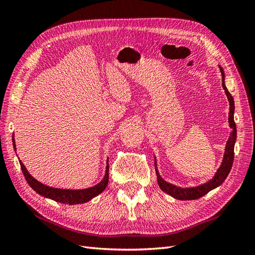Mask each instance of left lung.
Returning a JSON list of instances; mask_svg holds the SVG:
<instances>
[{
	"label": "left lung",
	"mask_w": 255,
	"mask_h": 255,
	"mask_svg": "<svg viewBox=\"0 0 255 255\" xmlns=\"http://www.w3.org/2000/svg\"><path fill=\"white\" fill-rule=\"evenodd\" d=\"M220 68V71L222 74V87L226 91V95L230 101V127L231 128H233V132L231 134L229 140L227 142V146H226V152H225V157H223L222 164L220 166V168L218 169L217 173L215 174L214 179L211 180L210 182H207L203 185H200L198 187H192V188H179L174 186V185L169 184L167 182H165L158 174L157 168H156V163H155V170L157 173V181H158V185L160 189L167 192L168 195H170L176 199L179 200H196L203 197L204 195H206L208 191H211L212 189L218 187L219 185H221L227 179L228 174L230 173L231 169H232V165H233V160H234V144H235V140H236V125L234 122V101L233 98L231 96L230 92L228 91L226 85H225V72H223L222 68Z\"/></svg>",
	"instance_id": "obj_1"
}]
</instances>
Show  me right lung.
<instances>
[{
    "mask_svg": "<svg viewBox=\"0 0 255 255\" xmlns=\"http://www.w3.org/2000/svg\"><path fill=\"white\" fill-rule=\"evenodd\" d=\"M12 142H13V149L16 150V144H14L13 137H12ZM19 161L21 165L22 172H23V174H24L25 180L27 181L30 187H32L36 192H38L40 196L52 199V200H54V201L64 203V204L72 205V204H81V203L88 202L89 200H91L92 198H95L98 195L101 194V192L106 188L107 183H109V165H107L106 173H105L103 181L100 182L94 187L88 188V189H82V190L52 188L49 186H45V185L35 180L34 177L27 172L24 165L21 163V160H19Z\"/></svg>",
    "mask_w": 255,
    "mask_h": 255,
    "instance_id": "1",
    "label": "right lung"
}]
</instances>
